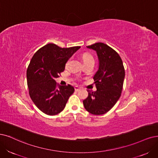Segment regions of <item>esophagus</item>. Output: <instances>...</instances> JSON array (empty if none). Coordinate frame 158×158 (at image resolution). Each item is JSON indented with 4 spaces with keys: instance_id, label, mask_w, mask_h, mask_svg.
<instances>
[{
    "instance_id": "34e87169",
    "label": "esophagus",
    "mask_w": 158,
    "mask_h": 158,
    "mask_svg": "<svg viewBox=\"0 0 158 158\" xmlns=\"http://www.w3.org/2000/svg\"><path fill=\"white\" fill-rule=\"evenodd\" d=\"M80 89H81L80 87H79V86H75V90L76 92H78L79 90H80Z\"/></svg>"
}]
</instances>
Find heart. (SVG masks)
Segmentation results:
<instances>
[{
	"mask_svg": "<svg viewBox=\"0 0 158 158\" xmlns=\"http://www.w3.org/2000/svg\"><path fill=\"white\" fill-rule=\"evenodd\" d=\"M83 61L84 62H86V61H90V60H94V58H93L92 56L88 53V52H85V53H83ZM69 60H68L66 64V66H68V64L69 63Z\"/></svg>",
	"mask_w": 158,
	"mask_h": 158,
	"instance_id": "1",
	"label": "heart"
}]
</instances>
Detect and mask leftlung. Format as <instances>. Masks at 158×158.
<instances>
[{
	"instance_id": "8db88e82",
	"label": "left lung",
	"mask_w": 158,
	"mask_h": 158,
	"mask_svg": "<svg viewBox=\"0 0 158 158\" xmlns=\"http://www.w3.org/2000/svg\"><path fill=\"white\" fill-rule=\"evenodd\" d=\"M96 51L99 67L94 77L97 90H87L89 96L83 100L85 109L95 115L103 114L112 109L121 96L125 70L119 55L103 43L87 46Z\"/></svg>"
}]
</instances>
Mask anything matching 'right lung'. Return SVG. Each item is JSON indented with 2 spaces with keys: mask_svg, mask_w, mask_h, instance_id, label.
Here are the masks:
<instances>
[{
  "mask_svg": "<svg viewBox=\"0 0 158 158\" xmlns=\"http://www.w3.org/2000/svg\"><path fill=\"white\" fill-rule=\"evenodd\" d=\"M80 46L61 48L48 44L37 51L27 71L29 95L41 111L48 115L60 113L74 92L71 85H57L55 78L63 72L67 61Z\"/></svg>",
  "mask_w": 158,
  "mask_h": 158,
  "instance_id": "add662e5",
  "label": "right lung"
}]
</instances>
